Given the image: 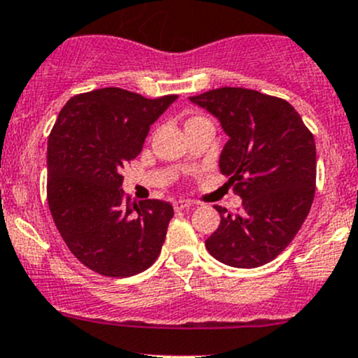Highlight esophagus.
<instances>
[{"mask_svg": "<svg viewBox=\"0 0 358 358\" xmlns=\"http://www.w3.org/2000/svg\"><path fill=\"white\" fill-rule=\"evenodd\" d=\"M192 206V201H187V199H178L173 202V208H175V211H183V209L190 208Z\"/></svg>", "mask_w": 358, "mask_h": 358, "instance_id": "obj_1", "label": "esophagus"}]
</instances>
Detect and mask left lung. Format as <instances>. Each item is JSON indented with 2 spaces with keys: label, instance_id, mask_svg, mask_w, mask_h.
<instances>
[{
  "label": "left lung",
  "instance_id": "obj_1",
  "mask_svg": "<svg viewBox=\"0 0 358 358\" xmlns=\"http://www.w3.org/2000/svg\"><path fill=\"white\" fill-rule=\"evenodd\" d=\"M215 115L229 142L220 171L229 176L243 211L220 213L206 239L213 258L236 268H256L287 246L308 216L315 194V140L289 102L246 88H218L190 96Z\"/></svg>",
  "mask_w": 358,
  "mask_h": 358
}]
</instances>
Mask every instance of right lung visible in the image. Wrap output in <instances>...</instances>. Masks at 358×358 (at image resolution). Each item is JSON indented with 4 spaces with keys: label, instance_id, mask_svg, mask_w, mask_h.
Returning <instances> with one entry per match:
<instances>
[{
    "label": "right lung",
    "instance_id": "right-lung-1",
    "mask_svg": "<svg viewBox=\"0 0 358 358\" xmlns=\"http://www.w3.org/2000/svg\"><path fill=\"white\" fill-rule=\"evenodd\" d=\"M176 95L121 88L72 96L48 138V206L72 255L106 277H131L157 259L173 206L124 196L121 169L142 152L150 124Z\"/></svg>",
    "mask_w": 358,
    "mask_h": 358
}]
</instances>
